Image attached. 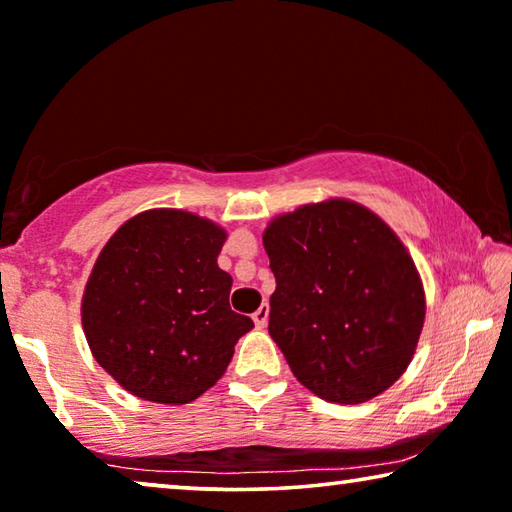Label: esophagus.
<instances>
[{
  "mask_svg": "<svg viewBox=\"0 0 512 512\" xmlns=\"http://www.w3.org/2000/svg\"><path fill=\"white\" fill-rule=\"evenodd\" d=\"M254 317V324L258 326V329H265V324H267V317H270V306L267 304H261L256 308V313L251 315Z\"/></svg>",
  "mask_w": 512,
  "mask_h": 512,
  "instance_id": "esophagus-1",
  "label": "esophagus"
}]
</instances>
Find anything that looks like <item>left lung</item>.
<instances>
[{"label": "left lung", "instance_id": "1", "mask_svg": "<svg viewBox=\"0 0 512 512\" xmlns=\"http://www.w3.org/2000/svg\"><path fill=\"white\" fill-rule=\"evenodd\" d=\"M276 290L270 335L313 395L363 404L413 360L426 301L397 233L370 208L326 199L274 217L263 233Z\"/></svg>", "mask_w": 512, "mask_h": 512}]
</instances>
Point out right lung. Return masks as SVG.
<instances>
[{
    "instance_id": "1",
    "label": "right lung",
    "mask_w": 512,
    "mask_h": 512,
    "mask_svg": "<svg viewBox=\"0 0 512 512\" xmlns=\"http://www.w3.org/2000/svg\"><path fill=\"white\" fill-rule=\"evenodd\" d=\"M226 231L177 208H152L117 229L83 290L92 356L140 399L181 406L222 379L254 322L229 306L217 265Z\"/></svg>"
}]
</instances>
